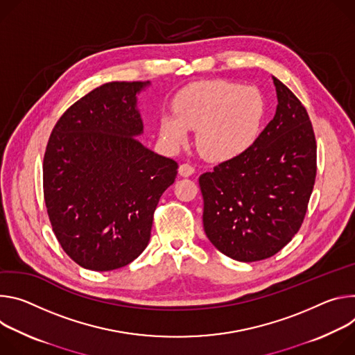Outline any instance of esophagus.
Segmentation results:
<instances>
[{"label": "esophagus", "mask_w": 355, "mask_h": 355, "mask_svg": "<svg viewBox=\"0 0 355 355\" xmlns=\"http://www.w3.org/2000/svg\"><path fill=\"white\" fill-rule=\"evenodd\" d=\"M194 173V168L190 164H183L179 166V175L183 178H189Z\"/></svg>", "instance_id": "obj_1"}]
</instances>
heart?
Masks as SVG:
<instances>
[{"label": "heart", "instance_id": "b5f03b06", "mask_svg": "<svg viewBox=\"0 0 355 355\" xmlns=\"http://www.w3.org/2000/svg\"><path fill=\"white\" fill-rule=\"evenodd\" d=\"M176 114L161 120V137L171 146L198 131V148L210 161H228L244 153L257 139L265 115L262 94L251 86L210 80L184 89L175 104Z\"/></svg>", "mask_w": 355, "mask_h": 355}]
</instances>
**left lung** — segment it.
I'll return each instance as SVG.
<instances>
[{
  "mask_svg": "<svg viewBox=\"0 0 355 355\" xmlns=\"http://www.w3.org/2000/svg\"><path fill=\"white\" fill-rule=\"evenodd\" d=\"M278 105L255 142L199 178L210 243L241 262L279 252L299 231L316 179V138L306 108L277 77Z\"/></svg>",
  "mask_w": 355,
  "mask_h": 355,
  "instance_id": "8db88e82",
  "label": "left lung"
}]
</instances>
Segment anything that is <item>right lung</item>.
<instances>
[{
	"label": "right lung",
	"mask_w": 355,
	"mask_h": 355,
	"mask_svg": "<svg viewBox=\"0 0 355 355\" xmlns=\"http://www.w3.org/2000/svg\"><path fill=\"white\" fill-rule=\"evenodd\" d=\"M150 82L105 83L56 123L44 157V194L63 251L90 270L138 258L153 211L175 182L178 164L145 148L138 94Z\"/></svg>",
	"instance_id": "right-lung-1"
}]
</instances>
